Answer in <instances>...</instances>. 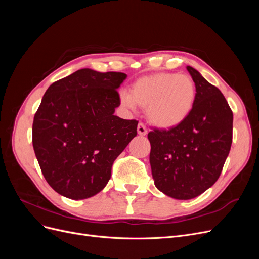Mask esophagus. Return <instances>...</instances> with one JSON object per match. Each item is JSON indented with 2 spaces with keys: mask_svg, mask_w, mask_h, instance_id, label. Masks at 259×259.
<instances>
[{
  "mask_svg": "<svg viewBox=\"0 0 259 259\" xmlns=\"http://www.w3.org/2000/svg\"><path fill=\"white\" fill-rule=\"evenodd\" d=\"M137 132H138V134L140 135V136H145L147 133H148V130H147V127H146V125L144 124V123H142L140 122L139 124H138V126H137Z\"/></svg>",
  "mask_w": 259,
  "mask_h": 259,
  "instance_id": "obj_1",
  "label": "esophagus"
}]
</instances>
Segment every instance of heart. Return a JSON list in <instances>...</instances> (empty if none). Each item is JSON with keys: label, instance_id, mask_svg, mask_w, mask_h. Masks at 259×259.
Instances as JSON below:
<instances>
[{"label": "heart", "instance_id": "heart-1", "mask_svg": "<svg viewBox=\"0 0 259 259\" xmlns=\"http://www.w3.org/2000/svg\"><path fill=\"white\" fill-rule=\"evenodd\" d=\"M197 89L187 74L160 72L139 77L132 94L123 92L121 103L130 109L147 108L149 121L162 128L174 127L191 112Z\"/></svg>", "mask_w": 259, "mask_h": 259}]
</instances>
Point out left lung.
<instances>
[{"instance_id": "obj_1", "label": "left lung", "mask_w": 259, "mask_h": 259, "mask_svg": "<svg viewBox=\"0 0 259 259\" xmlns=\"http://www.w3.org/2000/svg\"><path fill=\"white\" fill-rule=\"evenodd\" d=\"M187 70L197 89L191 112L176 126L148 134L154 185L177 200L198 197L217 182L232 144L233 113L225 96L197 70Z\"/></svg>"}]
</instances>
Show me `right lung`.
Listing matches in <instances>:
<instances>
[{
    "label": "right lung",
    "mask_w": 259,
    "mask_h": 259,
    "mask_svg": "<svg viewBox=\"0 0 259 259\" xmlns=\"http://www.w3.org/2000/svg\"><path fill=\"white\" fill-rule=\"evenodd\" d=\"M122 72L81 69L54 82L34 114L32 144L46 182L72 200L103 190L114 160L137 135L136 120L114 115Z\"/></svg>",
    "instance_id": "right-lung-1"
}]
</instances>
